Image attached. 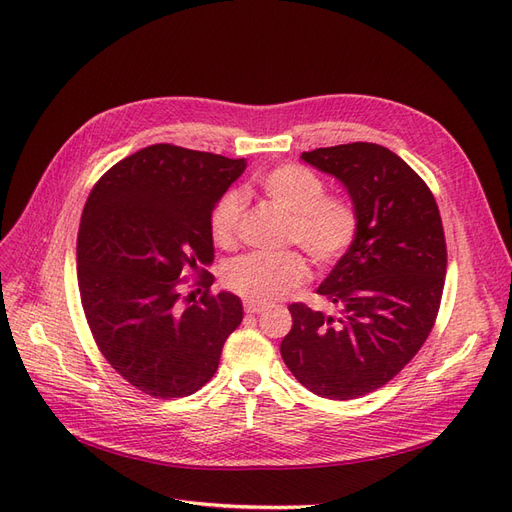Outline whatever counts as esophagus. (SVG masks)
Instances as JSON below:
<instances>
[{"label": "esophagus", "instance_id": "esophagus-1", "mask_svg": "<svg viewBox=\"0 0 512 512\" xmlns=\"http://www.w3.org/2000/svg\"><path fill=\"white\" fill-rule=\"evenodd\" d=\"M243 309H245V314H250V316H254V314H260L262 309H265V305H260V303H254V301H245L243 303Z\"/></svg>", "mask_w": 512, "mask_h": 512}]
</instances>
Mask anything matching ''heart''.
<instances>
[{
  "mask_svg": "<svg viewBox=\"0 0 512 512\" xmlns=\"http://www.w3.org/2000/svg\"><path fill=\"white\" fill-rule=\"evenodd\" d=\"M260 190L288 215V241L299 243L318 265H331L342 258L356 237V211L344 198L324 196V183L312 170L286 164L273 168L260 179ZM243 198L226 194L215 207L211 232L218 245L237 241ZM307 265L301 254H247L228 262L224 284L254 303L282 299L305 282Z\"/></svg>",
  "mask_w": 512,
  "mask_h": 512,
  "instance_id": "obj_1",
  "label": "heart"
}]
</instances>
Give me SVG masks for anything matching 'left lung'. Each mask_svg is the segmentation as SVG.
I'll return each mask as SVG.
<instances>
[{
	"instance_id": "1",
	"label": "left lung",
	"mask_w": 512,
	"mask_h": 512,
	"mask_svg": "<svg viewBox=\"0 0 512 512\" xmlns=\"http://www.w3.org/2000/svg\"><path fill=\"white\" fill-rule=\"evenodd\" d=\"M301 160L344 185L359 226L318 286L339 316L292 303L280 352L305 389L354 399L393 380L425 344L446 275L442 220L425 181L382 145L320 147Z\"/></svg>"
}]
</instances>
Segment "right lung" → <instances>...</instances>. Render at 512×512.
Wrapping results in <instances>:
<instances>
[{
  "label": "right lung",
  "mask_w": 512,
  "mask_h": 512,
  "mask_svg": "<svg viewBox=\"0 0 512 512\" xmlns=\"http://www.w3.org/2000/svg\"><path fill=\"white\" fill-rule=\"evenodd\" d=\"M243 170L245 160L162 143L117 162L87 198L76 265L89 329L117 374L151 397L205 386L243 320L228 290L179 301L181 273L213 262L211 215Z\"/></svg>",
  "instance_id": "obj_1"
}]
</instances>
